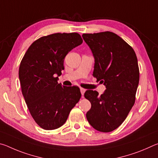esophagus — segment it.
<instances>
[{
    "mask_svg": "<svg viewBox=\"0 0 158 158\" xmlns=\"http://www.w3.org/2000/svg\"><path fill=\"white\" fill-rule=\"evenodd\" d=\"M80 90H81V93L82 97H83V96H84V93L85 91V89H83V88H81V89H80Z\"/></svg>",
    "mask_w": 158,
    "mask_h": 158,
    "instance_id": "esophagus-1",
    "label": "esophagus"
}]
</instances>
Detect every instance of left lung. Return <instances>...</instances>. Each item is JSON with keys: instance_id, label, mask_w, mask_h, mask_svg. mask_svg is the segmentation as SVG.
<instances>
[{"instance_id": "1", "label": "left lung", "mask_w": 158, "mask_h": 158, "mask_svg": "<svg viewBox=\"0 0 158 158\" xmlns=\"http://www.w3.org/2000/svg\"><path fill=\"white\" fill-rule=\"evenodd\" d=\"M83 38L95 58L93 77L106 86L101 95L88 90L84 97L91 103L86 113L90 125L102 132H111L126 118L135 102L139 69L132 47L110 31L84 33Z\"/></svg>"}]
</instances>
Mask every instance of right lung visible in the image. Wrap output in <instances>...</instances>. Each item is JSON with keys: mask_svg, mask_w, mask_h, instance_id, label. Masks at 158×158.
<instances>
[{"mask_svg": "<svg viewBox=\"0 0 158 158\" xmlns=\"http://www.w3.org/2000/svg\"><path fill=\"white\" fill-rule=\"evenodd\" d=\"M82 42L77 33L41 37L31 44L21 61V92L31 115L42 129L62 126L81 98L78 86H62L56 76L64 69L65 56Z\"/></svg>", "mask_w": 158, "mask_h": 158, "instance_id": "1", "label": "right lung"}]
</instances>
